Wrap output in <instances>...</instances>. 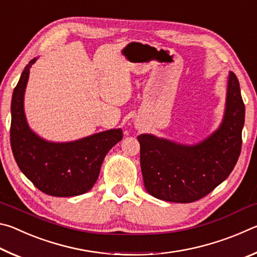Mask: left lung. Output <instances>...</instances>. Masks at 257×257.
Masks as SVG:
<instances>
[{"instance_id": "left-lung-1", "label": "left lung", "mask_w": 257, "mask_h": 257, "mask_svg": "<svg viewBox=\"0 0 257 257\" xmlns=\"http://www.w3.org/2000/svg\"><path fill=\"white\" fill-rule=\"evenodd\" d=\"M245 122L238 78L229 72L227 102L219 129L195 145L177 144L150 134L138 136L146 190L167 202L191 203L227 179L241 151Z\"/></svg>"}]
</instances>
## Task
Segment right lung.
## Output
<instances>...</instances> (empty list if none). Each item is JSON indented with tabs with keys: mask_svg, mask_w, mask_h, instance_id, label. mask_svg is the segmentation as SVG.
Wrapping results in <instances>:
<instances>
[{
	"mask_svg": "<svg viewBox=\"0 0 257 257\" xmlns=\"http://www.w3.org/2000/svg\"><path fill=\"white\" fill-rule=\"evenodd\" d=\"M35 61L36 58L25 67L12 94V153L21 172L43 193L77 196L93 188L107 152L122 139V130H106L69 143H52L37 136L28 127L24 111L29 69Z\"/></svg>",
	"mask_w": 257,
	"mask_h": 257,
	"instance_id": "add662e5",
	"label": "right lung"
}]
</instances>
